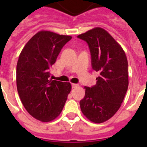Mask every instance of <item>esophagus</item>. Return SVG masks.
I'll return each instance as SVG.
<instances>
[{
	"mask_svg": "<svg viewBox=\"0 0 147 147\" xmlns=\"http://www.w3.org/2000/svg\"><path fill=\"white\" fill-rule=\"evenodd\" d=\"M77 87H79V85H78V84H74V83H73L72 84L73 88H77Z\"/></svg>",
	"mask_w": 147,
	"mask_h": 147,
	"instance_id": "1",
	"label": "esophagus"
}]
</instances>
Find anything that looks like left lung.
I'll return each instance as SVG.
<instances>
[{
	"label": "left lung",
	"mask_w": 147,
	"mask_h": 147,
	"mask_svg": "<svg viewBox=\"0 0 147 147\" xmlns=\"http://www.w3.org/2000/svg\"><path fill=\"white\" fill-rule=\"evenodd\" d=\"M77 37L88 42L92 67L99 73L96 85L85 87V96L80 102L81 110L90 121L103 123L119 110L127 93L129 85L127 56L115 39L100 27Z\"/></svg>",
	"instance_id": "1"
}]
</instances>
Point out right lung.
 I'll return each mask as SVG.
<instances>
[{"label":"right lung","mask_w":147,"mask_h":147,"mask_svg":"<svg viewBox=\"0 0 147 147\" xmlns=\"http://www.w3.org/2000/svg\"><path fill=\"white\" fill-rule=\"evenodd\" d=\"M71 38L68 35L40 31L28 40L18 58V94L27 112L40 121H51L59 116L71 90L70 82L49 79V68Z\"/></svg>","instance_id":"obj_1"}]
</instances>
